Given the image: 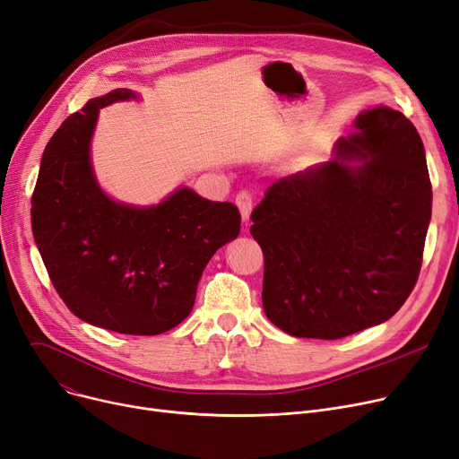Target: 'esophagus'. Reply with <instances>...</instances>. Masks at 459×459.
<instances>
[{"label":"esophagus","instance_id":"obj_1","mask_svg":"<svg viewBox=\"0 0 459 459\" xmlns=\"http://www.w3.org/2000/svg\"><path fill=\"white\" fill-rule=\"evenodd\" d=\"M235 204L238 207V211H241V216L245 224H248L250 221V212H252V207H254V198L250 190H238L237 195H235Z\"/></svg>","mask_w":459,"mask_h":459}]
</instances>
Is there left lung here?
Segmentation results:
<instances>
[{"label":"left lung","instance_id":"left-lung-1","mask_svg":"<svg viewBox=\"0 0 459 459\" xmlns=\"http://www.w3.org/2000/svg\"><path fill=\"white\" fill-rule=\"evenodd\" d=\"M359 158L357 167L349 160ZM431 183L414 125L379 106L336 157L274 181L252 211L264 310L291 336L338 340L394 316L422 267Z\"/></svg>","mask_w":459,"mask_h":459}]
</instances>
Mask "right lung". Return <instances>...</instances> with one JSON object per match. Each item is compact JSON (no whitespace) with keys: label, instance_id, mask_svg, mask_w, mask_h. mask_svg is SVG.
<instances>
[{"label":"right lung","instance_id":"add662e5","mask_svg":"<svg viewBox=\"0 0 459 459\" xmlns=\"http://www.w3.org/2000/svg\"><path fill=\"white\" fill-rule=\"evenodd\" d=\"M130 97L114 90L91 99L56 130L31 195V228L56 291L76 317L155 336L192 312L202 273L238 235L241 212L188 188L149 209L102 194L90 162L95 121L100 108Z\"/></svg>","mask_w":459,"mask_h":459}]
</instances>
